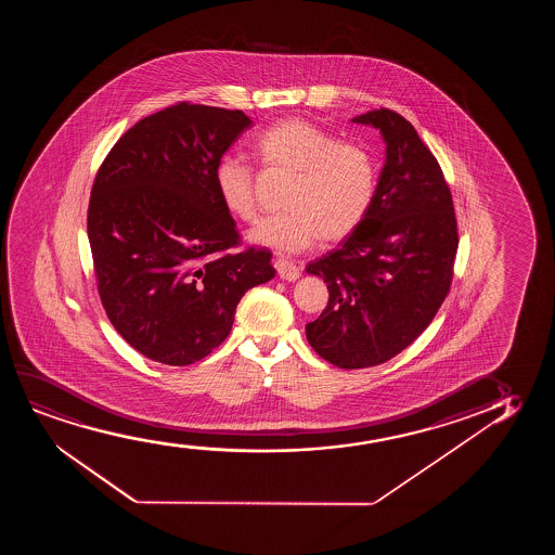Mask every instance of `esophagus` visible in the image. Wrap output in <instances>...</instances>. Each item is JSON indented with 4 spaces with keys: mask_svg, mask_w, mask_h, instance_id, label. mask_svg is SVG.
I'll list each match as a JSON object with an SVG mask.
<instances>
[{
    "mask_svg": "<svg viewBox=\"0 0 555 555\" xmlns=\"http://www.w3.org/2000/svg\"><path fill=\"white\" fill-rule=\"evenodd\" d=\"M274 269H276V273L281 276L282 281L294 282L299 279V267L294 266L292 261H286V259H276L274 261Z\"/></svg>",
    "mask_w": 555,
    "mask_h": 555,
    "instance_id": "esophagus-1",
    "label": "esophagus"
}]
</instances>
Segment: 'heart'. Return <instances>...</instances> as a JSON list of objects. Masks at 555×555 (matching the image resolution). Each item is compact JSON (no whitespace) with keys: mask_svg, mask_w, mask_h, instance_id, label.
Instances as JSON below:
<instances>
[{"mask_svg":"<svg viewBox=\"0 0 555 555\" xmlns=\"http://www.w3.org/2000/svg\"><path fill=\"white\" fill-rule=\"evenodd\" d=\"M254 152L267 170L289 176L282 198L286 210L251 229L256 244L296 254L319 238L335 243L352 235L372 210L379 168L367 145L289 117L269 125L256 138ZM214 188L233 218L256 220V175L246 160L223 155L214 167Z\"/></svg>","mask_w":555,"mask_h":555,"instance_id":"1","label":"heart"}]
</instances>
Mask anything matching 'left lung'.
<instances>
[{"mask_svg": "<svg viewBox=\"0 0 555 555\" xmlns=\"http://www.w3.org/2000/svg\"><path fill=\"white\" fill-rule=\"evenodd\" d=\"M354 122L387 142L375 203L339 248L307 266L330 292L307 339L343 370L383 364L425 332L448 297L459 248L451 190L415 127L388 107Z\"/></svg>", "mask_w": 555, "mask_h": 555, "instance_id": "1", "label": "left lung"}]
</instances>
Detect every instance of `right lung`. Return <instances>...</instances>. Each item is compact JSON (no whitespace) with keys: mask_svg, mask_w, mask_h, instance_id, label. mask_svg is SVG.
<instances>
[{"mask_svg":"<svg viewBox=\"0 0 555 555\" xmlns=\"http://www.w3.org/2000/svg\"><path fill=\"white\" fill-rule=\"evenodd\" d=\"M241 109L178 102L122 134L92 183L87 233L107 319L155 362L190 365L225 341L236 305L271 281V251L243 241L214 167L243 130Z\"/></svg>","mask_w":555,"mask_h":555,"instance_id":"right-lung-1","label":"right lung"}]
</instances>
